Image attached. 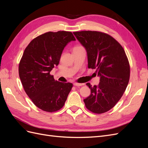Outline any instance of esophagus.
<instances>
[{"instance_id":"34e87169","label":"esophagus","mask_w":148,"mask_h":148,"mask_svg":"<svg viewBox=\"0 0 148 148\" xmlns=\"http://www.w3.org/2000/svg\"><path fill=\"white\" fill-rule=\"evenodd\" d=\"M73 85L75 86H81L83 85V84H81V83H73Z\"/></svg>"}]
</instances>
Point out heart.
Instances as JSON below:
<instances>
[{
  "instance_id": "obj_1",
  "label": "heart",
  "mask_w": 148,
  "mask_h": 148,
  "mask_svg": "<svg viewBox=\"0 0 148 148\" xmlns=\"http://www.w3.org/2000/svg\"><path fill=\"white\" fill-rule=\"evenodd\" d=\"M79 47V46H76V47H75L74 48H76V47Z\"/></svg>"
}]
</instances>
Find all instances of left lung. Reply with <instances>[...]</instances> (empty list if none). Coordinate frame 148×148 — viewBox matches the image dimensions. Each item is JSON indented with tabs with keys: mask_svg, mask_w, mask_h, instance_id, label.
I'll list each match as a JSON object with an SVG mask.
<instances>
[{
	"mask_svg": "<svg viewBox=\"0 0 148 148\" xmlns=\"http://www.w3.org/2000/svg\"><path fill=\"white\" fill-rule=\"evenodd\" d=\"M87 52L88 68L96 69L100 82L96 86L87 83L91 95L84 102L95 114L106 112L123 96L129 82L130 65L123 48L110 35L95 31L73 33Z\"/></svg>",
	"mask_w": 148,
	"mask_h": 148,
	"instance_id": "obj_1",
	"label": "left lung"
}]
</instances>
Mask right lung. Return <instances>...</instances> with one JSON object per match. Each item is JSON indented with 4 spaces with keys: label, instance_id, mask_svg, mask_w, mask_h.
Masks as SVG:
<instances>
[{
    "label": "right lung",
    "instance_id": "right-lung-1",
    "mask_svg": "<svg viewBox=\"0 0 148 148\" xmlns=\"http://www.w3.org/2000/svg\"><path fill=\"white\" fill-rule=\"evenodd\" d=\"M71 41L76 39L69 31L42 34L29 42L20 60L19 77L24 90L34 104L44 111L53 112L62 108L73 87L72 83L56 81L50 74Z\"/></svg>",
    "mask_w": 148,
    "mask_h": 148
}]
</instances>
